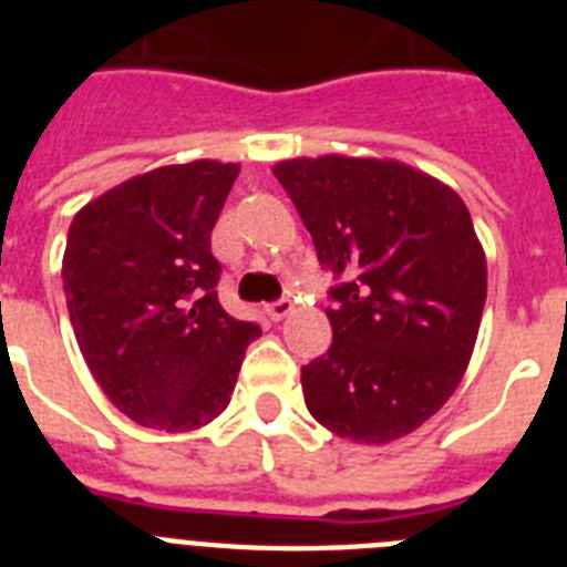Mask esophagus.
<instances>
[{
  "label": "esophagus",
  "instance_id": "obj_1",
  "mask_svg": "<svg viewBox=\"0 0 567 567\" xmlns=\"http://www.w3.org/2000/svg\"><path fill=\"white\" fill-rule=\"evenodd\" d=\"M289 312H292V300L289 298H280L275 300V303H267V315L272 320H284Z\"/></svg>",
  "mask_w": 567,
  "mask_h": 567
}]
</instances>
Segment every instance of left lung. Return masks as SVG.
I'll return each mask as SVG.
<instances>
[{
  "instance_id": "1",
  "label": "left lung",
  "mask_w": 567,
  "mask_h": 567,
  "mask_svg": "<svg viewBox=\"0 0 567 567\" xmlns=\"http://www.w3.org/2000/svg\"><path fill=\"white\" fill-rule=\"evenodd\" d=\"M272 173L340 278L332 346L300 369L309 414L352 443L412 434L452 398L477 343L488 272L468 207L394 158H289Z\"/></svg>"
}]
</instances>
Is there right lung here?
<instances>
[{"mask_svg": "<svg viewBox=\"0 0 567 567\" xmlns=\"http://www.w3.org/2000/svg\"><path fill=\"white\" fill-rule=\"evenodd\" d=\"M238 164H167L84 204L62 280L84 363L110 403L158 432H193L229 405L260 329L218 303L209 235Z\"/></svg>", "mask_w": 567, "mask_h": 567, "instance_id": "right-lung-1", "label": "right lung"}]
</instances>
